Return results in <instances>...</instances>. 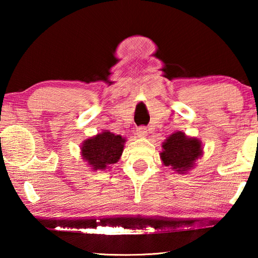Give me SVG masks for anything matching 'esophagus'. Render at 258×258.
<instances>
[{
	"label": "esophagus",
	"mask_w": 258,
	"mask_h": 258,
	"mask_svg": "<svg viewBox=\"0 0 258 258\" xmlns=\"http://www.w3.org/2000/svg\"><path fill=\"white\" fill-rule=\"evenodd\" d=\"M137 134L140 138H146L148 135L147 127H145V126H140V127L137 130Z\"/></svg>",
	"instance_id": "1"
}]
</instances>
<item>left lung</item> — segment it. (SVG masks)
<instances>
[{"label": "left lung", "instance_id": "8db88e82", "mask_svg": "<svg viewBox=\"0 0 258 258\" xmlns=\"http://www.w3.org/2000/svg\"><path fill=\"white\" fill-rule=\"evenodd\" d=\"M161 147V163L178 174H185L194 168L204 154L202 141L197 138L187 137L181 131L169 135Z\"/></svg>", "mask_w": 258, "mask_h": 258}]
</instances>
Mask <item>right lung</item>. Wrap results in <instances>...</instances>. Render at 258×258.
Returning a JSON list of instances; mask_svg holds the SVG:
<instances>
[{
    "instance_id": "right-lung-1",
    "label": "right lung",
    "mask_w": 258,
    "mask_h": 258,
    "mask_svg": "<svg viewBox=\"0 0 258 258\" xmlns=\"http://www.w3.org/2000/svg\"><path fill=\"white\" fill-rule=\"evenodd\" d=\"M126 139L109 131H102L94 137L83 141L81 146L82 159L85 160L92 171H106L110 165L120 159Z\"/></svg>"
}]
</instances>
